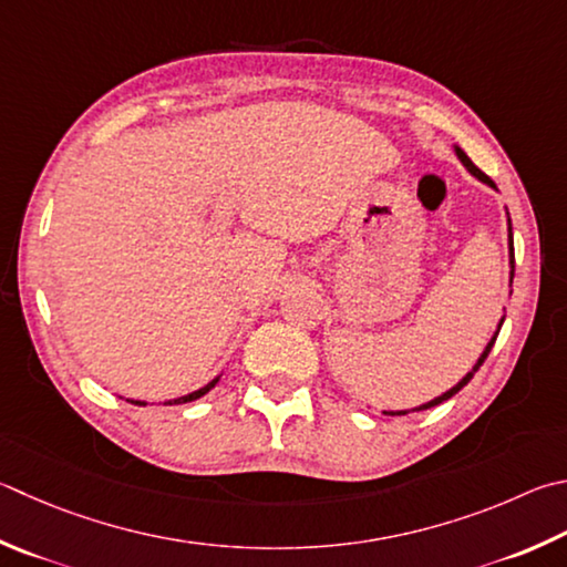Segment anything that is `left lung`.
<instances>
[{"mask_svg": "<svg viewBox=\"0 0 567 567\" xmlns=\"http://www.w3.org/2000/svg\"><path fill=\"white\" fill-rule=\"evenodd\" d=\"M454 153H456V158L463 163V168H466L473 178L481 181V183H486L488 188H493V190H498V188H496V183H493V181L486 176V173H483V171H478L476 166H473V161L466 156V153H463V148H461V146H456V143H454ZM506 215H508V208H506ZM508 265H511V285H513V272H516V252H513V223H511V215H508ZM503 312H506V307H503ZM503 319H506V315L501 317V322H498V327H496V332H493V337L488 339V344H486V349H483V352H481V357L476 359V364H473L471 372H468L466 377H463L458 384H454V386H451L449 391H444V394H441V396H436V399L426 401V404L414 406V409H409V411H424V409H431V406H439L441 401H449L451 396L458 394V391H461L463 386H466V384L471 382L473 374L478 372L481 364L486 362V357H488V352H491V349H493V342H496V337H498V332H501V324H503ZM409 411H384V414H386V416H404V414H409Z\"/></svg>", "mask_w": 567, "mask_h": 567, "instance_id": "obj_1", "label": "left lung"}]
</instances>
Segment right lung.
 <instances>
[{
	"instance_id": "add662e5",
	"label": "right lung",
	"mask_w": 567,
	"mask_h": 567,
	"mask_svg": "<svg viewBox=\"0 0 567 567\" xmlns=\"http://www.w3.org/2000/svg\"><path fill=\"white\" fill-rule=\"evenodd\" d=\"M220 377L223 374H218L213 379V382H208L205 386H200V389H195V391H190V394H185V396H176V399H168V401H163V404L166 406H176V404H188V401H195V399H200V396H205L208 394V391L220 382ZM126 401H131V404H136V406H146V401H141V399H126Z\"/></svg>"
}]
</instances>
